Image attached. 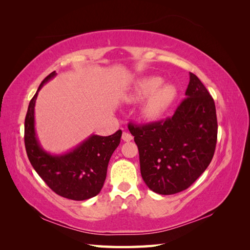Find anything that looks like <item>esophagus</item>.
Here are the masks:
<instances>
[{
    "label": "esophagus",
    "mask_w": 250,
    "mask_h": 250,
    "mask_svg": "<svg viewBox=\"0 0 250 250\" xmlns=\"http://www.w3.org/2000/svg\"><path fill=\"white\" fill-rule=\"evenodd\" d=\"M132 139H133V137H132V135H131L130 133L123 132V134H122V140H123L124 142H130Z\"/></svg>",
    "instance_id": "esophagus-1"
}]
</instances>
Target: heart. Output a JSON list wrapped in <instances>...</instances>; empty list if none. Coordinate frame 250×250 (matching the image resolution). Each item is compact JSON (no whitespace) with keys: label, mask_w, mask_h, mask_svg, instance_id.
Listing matches in <instances>:
<instances>
[{"label":"heart","mask_w":250,"mask_h":250,"mask_svg":"<svg viewBox=\"0 0 250 250\" xmlns=\"http://www.w3.org/2000/svg\"><path fill=\"white\" fill-rule=\"evenodd\" d=\"M163 79L157 76L143 77L134 83L128 101L137 102L145 99L142 112L145 118L155 120L163 116L169 109L177 96V88L172 83H163Z\"/></svg>","instance_id":"heart-1"}]
</instances>
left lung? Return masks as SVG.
<instances>
[{
  "label": "left lung",
  "instance_id": "8db88e82",
  "mask_svg": "<svg viewBox=\"0 0 250 250\" xmlns=\"http://www.w3.org/2000/svg\"><path fill=\"white\" fill-rule=\"evenodd\" d=\"M186 99L172 118L146 125L128 124L147 187L161 195L186 190L208 167L217 143L214 99L190 73Z\"/></svg>",
  "mask_w": 250,
  "mask_h": 250
}]
</instances>
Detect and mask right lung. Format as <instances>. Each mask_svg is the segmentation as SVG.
<instances>
[{
    "instance_id": "add662e5",
    "label": "right lung",
    "mask_w": 250,
    "mask_h": 250,
    "mask_svg": "<svg viewBox=\"0 0 250 250\" xmlns=\"http://www.w3.org/2000/svg\"><path fill=\"white\" fill-rule=\"evenodd\" d=\"M52 72L42 80L29 103L25 119V147L32 167L52 191L72 200H86L100 193L106 178L107 166L121 142L122 131L108 137L92 134L77 147L63 154L44 151L37 140L34 107L40 89L52 78Z\"/></svg>"
}]
</instances>
